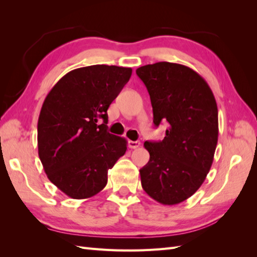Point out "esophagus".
I'll use <instances>...</instances> for the list:
<instances>
[{"label": "esophagus", "instance_id": "1", "mask_svg": "<svg viewBox=\"0 0 257 257\" xmlns=\"http://www.w3.org/2000/svg\"><path fill=\"white\" fill-rule=\"evenodd\" d=\"M129 147L132 149H137L140 147V141H129Z\"/></svg>", "mask_w": 257, "mask_h": 257}]
</instances>
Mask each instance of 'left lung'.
I'll return each instance as SVG.
<instances>
[{
    "label": "left lung",
    "instance_id": "obj_1",
    "mask_svg": "<svg viewBox=\"0 0 257 257\" xmlns=\"http://www.w3.org/2000/svg\"><path fill=\"white\" fill-rule=\"evenodd\" d=\"M136 73L150 95L154 123L168 121L161 141H146L148 163L140 169L146 193L165 205L181 203L194 194L209 173L219 137L214 95L190 67L159 62Z\"/></svg>",
    "mask_w": 257,
    "mask_h": 257
}]
</instances>
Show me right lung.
I'll return each mask as SVG.
<instances>
[{
  "instance_id": "add662e5",
  "label": "right lung",
  "mask_w": 257,
  "mask_h": 257,
  "mask_svg": "<svg viewBox=\"0 0 257 257\" xmlns=\"http://www.w3.org/2000/svg\"><path fill=\"white\" fill-rule=\"evenodd\" d=\"M132 73V68L108 65L74 69L43 102L38 156L50 181L69 198L88 199L100 192L108 170L125 154V139L107 132V110Z\"/></svg>"
}]
</instances>
